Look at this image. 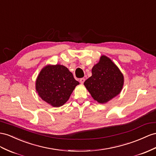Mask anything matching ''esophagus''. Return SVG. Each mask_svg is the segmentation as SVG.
Returning <instances> with one entry per match:
<instances>
[{
    "mask_svg": "<svg viewBox=\"0 0 156 156\" xmlns=\"http://www.w3.org/2000/svg\"><path fill=\"white\" fill-rule=\"evenodd\" d=\"M85 82V78H80V82L82 84H83V82Z\"/></svg>",
    "mask_w": 156,
    "mask_h": 156,
    "instance_id": "obj_1",
    "label": "esophagus"
}]
</instances>
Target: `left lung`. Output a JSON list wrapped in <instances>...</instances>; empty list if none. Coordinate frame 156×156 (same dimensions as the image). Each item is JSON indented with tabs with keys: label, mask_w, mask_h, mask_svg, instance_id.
Returning <instances> with one entry per match:
<instances>
[{
	"label": "left lung",
	"mask_w": 156,
	"mask_h": 156,
	"mask_svg": "<svg viewBox=\"0 0 156 156\" xmlns=\"http://www.w3.org/2000/svg\"><path fill=\"white\" fill-rule=\"evenodd\" d=\"M91 74L83 84L94 100L102 104L106 103L121 93L124 76L107 56H101L99 62L91 69Z\"/></svg>",
	"instance_id": "obj_1"
}]
</instances>
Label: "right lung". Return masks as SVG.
<instances>
[{"label": "right lung", "mask_w": 156, "mask_h": 156, "mask_svg": "<svg viewBox=\"0 0 156 156\" xmlns=\"http://www.w3.org/2000/svg\"><path fill=\"white\" fill-rule=\"evenodd\" d=\"M80 83L65 66L47 65L38 74L35 90L42 100L54 107L63 105L69 100Z\"/></svg>", "instance_id": "right-lung-1"}]
</instances>
